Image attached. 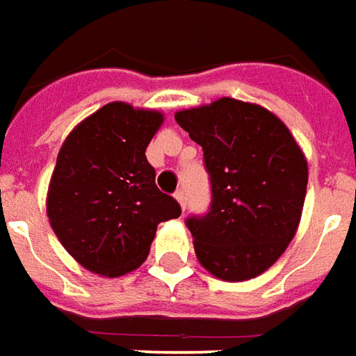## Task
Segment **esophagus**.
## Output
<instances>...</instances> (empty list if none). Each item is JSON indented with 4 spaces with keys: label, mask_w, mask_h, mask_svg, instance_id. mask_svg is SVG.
<instances>
[{
    "label": "esophagus",
    "mask_w": 356,
    "mask_h": 356,
    "mask_svg": "<svg viewBox=\"0 0 356 356\" xmlns=\"http://www.w3.org/2000/svg\"><path fill=\"white\" fill-rule=\"evenodd\" d=\"M174 197L178 199V203H180V207H182V211L186 209V193H184V190H178L176 193H174Z\"/></svg>",
    "instance_id": "34e87169"
}]
</instances>
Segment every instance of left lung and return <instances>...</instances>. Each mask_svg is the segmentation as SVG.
<instances>
[{"label": "left lung", "mask_w": 356, "mask_h": 356, "mask_svg": "<svg viewBox=\"0 0 356 356\" xmlns=\"http://www.w3.org/2000/svg\"><path fill=\"white\" fill-rule=\"evenodd\" d=\"M174 118L203 147L211 184L209 211L186 218L199 263L226 282L259 276L297 230L309 180L303 153L270 111L232 97Z\"/></svg>", "instance_id": "8db88e82"}]
</instances>
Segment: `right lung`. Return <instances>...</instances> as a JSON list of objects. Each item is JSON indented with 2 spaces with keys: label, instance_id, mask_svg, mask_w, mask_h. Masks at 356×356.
<instances>
[{
  "label": "right lung",
  "instance_id": "1",
  "mask_svg": "<svg viewBox=\"0 0 356 356\" xmlns=\"http://www.w3.org/2000/svg\"><path fill=\"white\" fill-rule=\"evenodd\" d=\"M163 122L157 111L109 103L63 143L47 193L53 232L78 263L122 276L149 253L157 226L182 214L159 190L145 147Z\"/></svg>",
  "mask_w": 356,
  "mask_h": 356
}]
</instances>
